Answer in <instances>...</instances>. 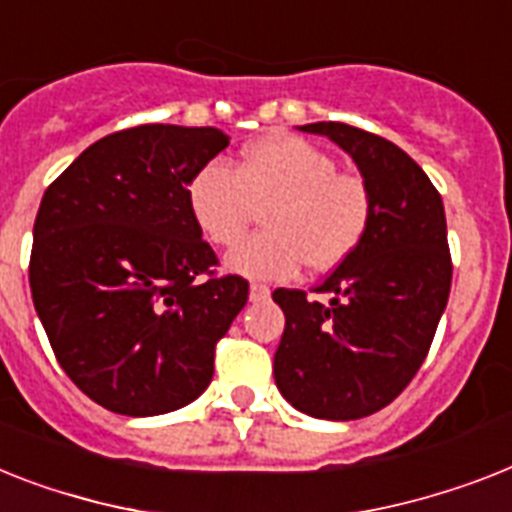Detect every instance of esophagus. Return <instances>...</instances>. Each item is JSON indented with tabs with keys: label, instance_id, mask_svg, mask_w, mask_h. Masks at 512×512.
<instances>
[{
	"label": "esophagus",
	"instance_id": "obj_1",
	"mask_svg": "<svg viewBox=\"0 0 512 512\" xmlns=\"http://www.w3.org/2000/svg\"><path fill=\"white\" fill-rule=\"evenodd\" d=\"M269 295H272V290L266 285H259V282H253V285L248 287V298H251L253 303H266L269 301Z\"/></svg>",
	"mask_w": 512,
	"mask_h": 512
}]
</instances>
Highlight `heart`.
<instances>
[{
  "mask_svg": "<svg viewBox=\"0 0 512 512\" xmlns=\"http://www.w3.org/2000/svg\"><path fill=\"white\" fill-rule=\"evenodd\" d=\"M190 211L206 238L235 246L266 209L259 232L225 259L248 280H287L303 266L327 272L361 246L374 198L356 175L337 172V159L295 135L251 143L240 170L211 162L193 177Z\"/></svg>",
  "mask_w": 512,
  "mask_h": 512,
  "instance_id": "heart-1",
  "label": "heart"
}]
</instances>
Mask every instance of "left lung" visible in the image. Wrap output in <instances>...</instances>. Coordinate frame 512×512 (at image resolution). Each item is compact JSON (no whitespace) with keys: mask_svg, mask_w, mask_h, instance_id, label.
<instances>
[{"mask_svg":"<svg viewBox=\"0 0 512 512\" xmlns=\"http://www.w3.org/2000/svg\"><path fill=\"white\" fill-rule=\"evenodd\" d=\"M356 162L374 198L361 246L316 293L274 290L285 332L274 382L306 416L353 421L390 405L421 369L447 306L453 264L442 196L411 156L345 122H311Z\"/></svg>","mask_w":512,"mask_h":512,"instance_id":"left-lung-1","label":"left lung"}]
</instances>
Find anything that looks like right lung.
I'll list each match as a JSON object with an SVG mask.
<instances>
[{"instance_id": "obj_1", "label": "right lung", "mask_w": 512, "mask_h": 512, "mask_svg": "<svg viewBox=\"0 0 512 512\" xmlns=\"http://www.w3.org/2000/svg\"><path fill=\"white\" fill-rule=\"evenodd\" d=\"M227 146L217 128L120 130L41 198L33 306L59 366L107 411H177L214 377V345L246 306L248 282L211 277L217 256L201 240L188 185Z\"/></svg>"}]
</instances>
